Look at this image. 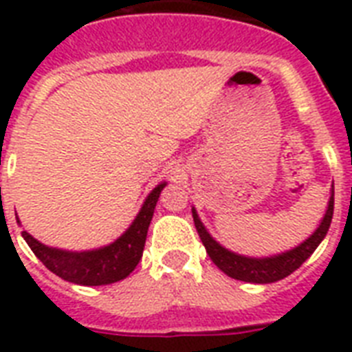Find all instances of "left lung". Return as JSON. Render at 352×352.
I'll use <instances>...</instances> for the list:
<instances>
[{"instance_id": "obj_1", "label": "left lung", "mask_w": 352, "mask_h": 352, "mask_svg": "<svg viewBox=\"0 0 352 352\" xmlns=\"http://www.w3.org/2000/svg\"><path fill=\"white\" fill-rule=\"evenodd\" d=\"M334 212V188L331 192V199H329L327 212L323 215L322 223L316 228V232L305 239L301 245H298L292 250H287L283 254L270 257H246L239 256L235 252L226 250L225 246H221L212 235L206 232L204 225L199 219L195 208H192L193 223L199 232V237L203 241L204 248L208 252L210 259L217 265V267L234 279L239 281H246V283H274L279 279L287 278L290 274L298 270L303 263L311 257V254L318 248V245L322 243L323 237L327 235L331 221H333Z\"/></svg>"}]
</instances>
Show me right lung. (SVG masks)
I'll use <instances>...</instances> for the list:
<instances>
[{
    "label": "right lung",
    "instance_id": "obj_1",
    "mask_svg": "<svg viewBox=\"0 0 352 352\" xmlns=\"http://www.w3.org/2000/svg\"><path fill=\"white\" fill-rule=\"evenodd\" d=\"M164 186L166 182H160L159 186L151 190L131 226L115 243L96 248V250H60V248L43 245L38 239H34L29 232L23 230L21 235L27 241V245L30 246V250L34 252V256L52 274H56L65 281L85 285V287L117 283L135 270L140 257H142L149 223H151L155 206H157L159 195Z\"/></svg>",
    "mask_w": 352,
    "mask_h": 352
}]
</instances>
